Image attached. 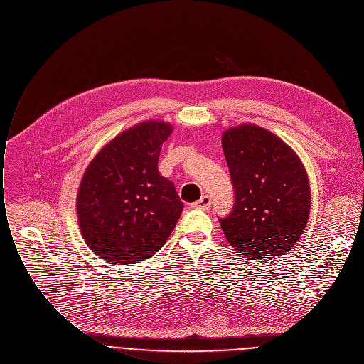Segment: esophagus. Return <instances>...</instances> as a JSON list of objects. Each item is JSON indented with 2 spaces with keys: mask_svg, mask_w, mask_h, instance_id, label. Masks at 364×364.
<instances>
[{
  "mask_svg": "<svg viewBox=\"0 0 364 364\" xmlns=\"http://www.w3.org/2000/svg\"><path fill=\"white\" fill-rule=\"evenodd\" d=\"M193 206L198 209H209L212 206V199L208 195H205L196 203H193Z\"/></svg>",
  "mask_w": 364,
  "mask_h": 364,
  "instance_id": "1",
  "label": "esophagus"
}]
</instances>
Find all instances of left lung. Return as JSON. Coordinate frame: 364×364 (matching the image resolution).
Returning a JSON list of instances; mask_svg holds the SVG:
<instances>
[{
  "mask_svg": "<svg viewBox=\"0 0 364 364\" xmlns=\"http://www.w3.org/2000/svg\"><path fill=\"white\" fill-rule=\"evenodd\" d=\"M236 202L219 219L222 230L245 258L271 261L288 252L306 228L311 188L298 154L278 135L244 122L222 135Z\"/></svg>",
  "mask_w": 364,
  "mask_h": 364,
  "instance_id": "obj_1",
  "label": "left lung"
}]
</instances>
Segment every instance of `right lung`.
Returning a JSON list of instances; mask_svg holds the SVG:
<instances>
[{
  "label": "right lung",
  "mask_w": 364,
  "mask_h": 364,
  "mask_svg": "<svg viewBox=\"0 0 364 364\" xmlns=\"http://www.w3.org/2000/svg\"><path fill=\"white\" fill-rule=\"evenodd\" d=\"M171 122L129 127L90 161L79 185L76 212L89 248L110 264L152 257L171 236L182 213L176 189L158 169Z\"/></svg>",
  "instance_id": "right-lung-1"
}]
</instances>
